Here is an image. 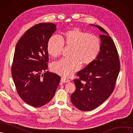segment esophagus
I'll list each match as a JSON object with an SVG mask.
<instances>
[{
  "label": "esophagus",
  "instance_id": "obj_1",
  "mask_svg": "<svg viewBox=\"0 0 133 133\" xmlns=\"http://www.w3.org/2000/svg\"><path fill=\"white\" fill-rule=\"evenodd\" d=\"M61 81L63 83H68V82H70V81L68 79H67V78H65L64 77H62L61 79Z\"/></svg>",
  "mask_w": 133,
  "mask_h": 133
}]
</instances>
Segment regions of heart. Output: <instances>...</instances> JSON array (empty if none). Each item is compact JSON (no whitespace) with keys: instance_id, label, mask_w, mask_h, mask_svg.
Masks as SVG:
<instances>
[{"instance_id":"heart-1","label":"heart","mask_w":133,"mask_h":133,"mask_svg":"<svg viewBox=\"0 0 133 133\" xmlns=\"http://www.w3.org/2000/svg\"><path fill=\"white\" fill-rule=\"evenodd\" d=\"M64 44L71 47L70 57L62 58L54 62L51 70L63 77H70L79 70L82 65H88L95 60L101 49L99 38L78 28L63 34L61 38L57 35L51 36L47 44V51L54 57L60 56Z\"/></svg>"}]
</instances>
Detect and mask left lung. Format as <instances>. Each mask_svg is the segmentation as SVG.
<instances>
[{
    "instance_id": "1",
    "label": "left lung",
    "mask_w": 133,
    "mask_h": 133,
    "mask_svg": "<svg viewBox=\"0 0 133 133\" xmlns=\"http://www.w3.org/2000/svg\"><path fill=\"white\" fill-rule=\"evenodd\" d=\"M103 34L100 35L101 49L96 59L78 71L74 80L76 90L71 102L82 111L97 108L112 95L115 88L121 64L119 54L112 38L105 30L93 25Z\"/></svg>"
}]
</instances>
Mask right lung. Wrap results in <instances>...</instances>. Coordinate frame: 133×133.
Returning <instances> with one entry per match:
<instances>
[{
    "label": "right lung",
    "mask_w": 133,
    "mask_h": 133,
    "mask_svg": "<svg viewBox=\"0 0 133 133\" xmlns=\"http://www.w3.org/2000/svg\"><path fill=\"white\" fill-rule=\"evenodd\" d=\"M56 30V25L51 23L35 25L16 45L12 77L20 97L34 107L44 105L52 99L60 82L58 75L46 71L47 44Z\"/></svg>",
    "instance_id": "add662e5"
}]
</instances>
